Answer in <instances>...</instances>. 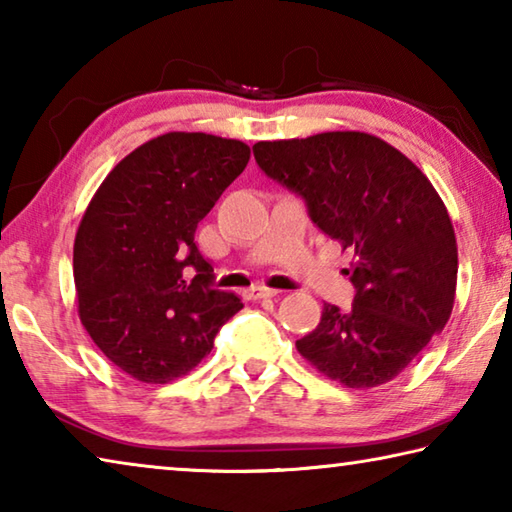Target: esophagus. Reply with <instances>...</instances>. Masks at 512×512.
I'll list each match as a JSON object with an SVG mask.
<instances>
[{
    "mask_svg": "<svg viewBox=\"0 0 512 512\" xmlns=\"http://www.w3.org/2000/svg\"><path fill=\"white\" fill-rule=\"evenodd\" d=\"M244 296L248 300H262V298H275L277 291L275 289H268V287H262V284H255V287H250L248 291H244Z\"/></svg>",
    "mask_w": 512,
    "mask_h": 512,
    "instance_id": "34e87169",
    "label": "esophagus"
}]
</instances>
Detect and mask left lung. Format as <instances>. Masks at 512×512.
I'll return each mask as SVG.
<instances>
[{
    "mask_svg": "<svg viewBox=\"0 0 512 512\" xmlns=\"http://www.w3.org/2000/svg\"><path fill=\"white\" fill-rule=\"evenodd\" d=\"M253 153L268 178L305 201L327 237L354 253L345 268L352 309L325 302L298 352L348 388L395 379L443 332L454 307L456 237L436 189L406 155L368 133L257 142Z\"/></svg>",
    "mask_w": 512,
    "mask_h": 512,
    "instance_id": "8db88e82",
    "label": "left lung"
}]
</instances>
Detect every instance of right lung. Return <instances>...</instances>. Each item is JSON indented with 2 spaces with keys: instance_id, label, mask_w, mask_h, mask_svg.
Listing matches in <instances>:
<instances>
[{
  "instance_id": "right-lung-1",
  "label": "right lung",
  "mask_w": 512,
  "mask_h": 512,
  "mask_svg": "<svg viewBox=\"0 0 512 512\" xmlns=\"http://www.w3.org/2000/svg\"><path fill=\"white\" fill-rule=\"evenodd\" d=\"M250 160L239 140L167 133L103 180L74 241L79 314L99 350L146 384L187 375L244 307L214 289L198 223Z\"/></svg>"
}]
</instances>
